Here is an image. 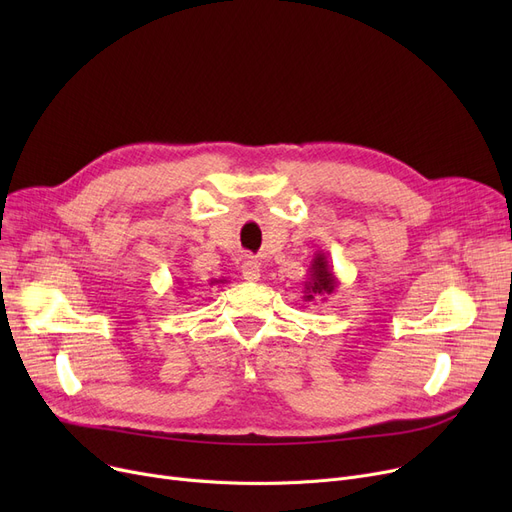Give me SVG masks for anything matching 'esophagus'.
<instances>
[{"instance_id": "34e87169", "label": "esophagus", "mask_w": 512, "mask_h": 512, "mask_svg": "<svg viewBox=\"0 0 512 512\" xmlns=\"http://www.w3.org/2000/svg\"><path fill=\"white\" fill-rule=\"evenodd\" d=\"M240 272H242V278H245L247 282H257L261 278V263L253 257H249L245 263L240 265Z\"/></svg>"}]
</instances>
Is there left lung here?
Wrapping results in <instances>:
<instances>
[{"mask_svg":"<svg viewBox=\"0 0 512 512\" xmlns=\"http://www.w3.org/2000/svg\"><path fill=\"white\" fill-rule=\"evenodd\" d=\"M336 288L338 278L328 261V255L324 251H317L309 265V278L305 280V301H313L315 297L326 301L328 294L336 292Z\"/></svg>","mask_w":512,"mask_h":512,"instance_id":"obj_1","label":"left lung"}]
</instances>
